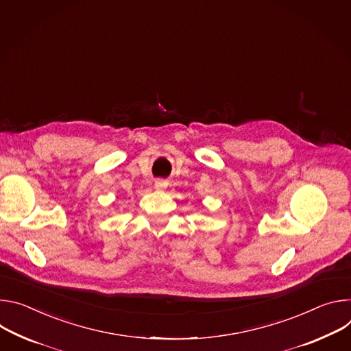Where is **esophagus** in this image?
I'll return each instance as SVG.
<instances>
[{
    "label": "esophagus",
    "mask_w": 351,
    "mask_h": 351,
    "mask_svg": "<svg viewBox=\"0 0 351 351\" xmlns=\"http://www.w3.org/2000/svg\"><path fill=\"white\" fill-rule=\"evenodd\" d=\"M167 185H169V182H167L166 180H156V181H154V188L159 189V191L166 189Z\"/></svg>",
    "instance_id": "1"
}]
</instances>
